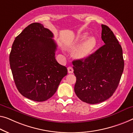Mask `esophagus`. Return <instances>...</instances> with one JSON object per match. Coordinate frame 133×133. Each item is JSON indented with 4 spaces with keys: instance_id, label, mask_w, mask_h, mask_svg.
Returning a JSON list of instances; mask_svg holds the SVG:
<instances>
[{
    "instance_id": "34e87169",
    "label": "esophagus",
    "mask_w": 133,
    "mask_h": 133,
    "mask_svg": "<svg viewBox=\"0 0 133 133\" xmlns=\"http://www.w3.org/2000/svg\"><path fill=\"white\" fill-rule=\"evenodd\" d=\"M67 70H68V73H73V69L72 68V67L69 66L67 68Z\"/></svg>"
}]
</instances>
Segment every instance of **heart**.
<instances>
[{
  "label": "heart",
  "mask_w": 133,
  "mask_h": 133,
  "mask_svg": "<svg viewBox=\"0 0 133 133\" xmlns=\"http://www.w3.org/2000/svg\"><path fill=\"white\" fill-rule=\"evenodd\" d=\"M88 36V35L87 33H84L82 35H80L77 37L76 41L71 46V47H75L84 42L75 52L74 56L75 58L79 60H83L87 58L96 47V39L94 37L91 36L88 37L87 39Z\"/></svg>",
  "instance_id": "b5f03b06"
}]
</instances>
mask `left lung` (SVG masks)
Here are the masks:
<instances>
[{
  "mask_svg": "<svg viewBox=\"0 0 133 133\" xmlns=\"http://www.w3.org/2000/svg\"><path fill=\"white\" fill-rule=\"evenodd\" d=\"M105 44L83 60L72 62L76 78L75 92L89 104L100 103L114 94L124 71L122 49L109 27L102 24Z\"/></svg>",
  "mask_w": 133,
  "mask_h": 133,
  "instance_id": "obj_1",
  "label": "left lung"
}]
</instances>
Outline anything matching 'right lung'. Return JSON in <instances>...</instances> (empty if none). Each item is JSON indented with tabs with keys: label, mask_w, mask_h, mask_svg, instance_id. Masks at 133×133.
I'll use <instances>...</instances> for the list:
<instances>
[{
	"label": "right lung",
	"mask_w": 133,
	"mask_h": 133,
	"mask_svg": "<svg viewBox=\"0 0 133 133\" xmlns=\"http://www.w3.org/2000/svg\"><path fill=\"white\" fill-rule=\"evenodd\" d=\"M53 33L42 24L29 25L15 37L9 54L15 85L24 97L43 102L57 91L67 74V67L55 60L57 45Z\"/></svg>",
	"instance_id": "add662e5"
}]
</instances>
